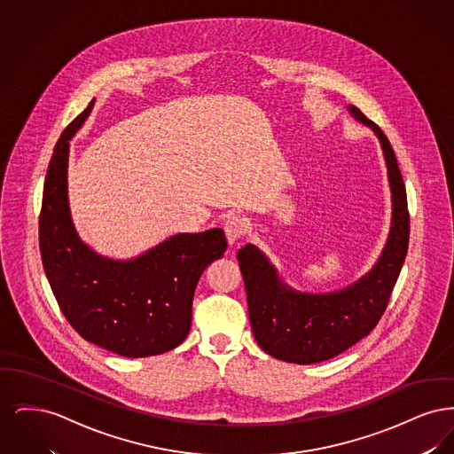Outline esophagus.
<instances>
[{"label":"esophagus","instance_id":"34e87169","mask_svg":"<svg viewBox=\"0 0 454 454\" xmlns=\"http://www.w3.org/2000/svg\"><path fill=\"white\" fill-rule=\"evenodd\" d=\"M245 231H247V223H245L243 217L235 215V216H230L226 219L224 233H226L230 245H235L238 239L245 235Z\"/></svg>","mask_w":454,"mask_h":454}]
</instances>
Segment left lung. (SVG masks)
Instances as JSON below:
<instances>
[{
    "instance_id": "8db88e82",
    "label": "left lung",
    "mask_w": 454,
    "mask_h": 454,
    "mask_svg": "<svg viewBox=\"0 0 454 454\" xmlns=\"http://www.w3.org/2000/svg\"><path fill=\"white\" fill-rule=\"evenodd\" d=\"M348 112L378 136L391 189V226L387 245L372 269L344 289L311 294L289 287L276 267L252 243L238 250L248 317L260 348L294 364L332 359L354 346L381 320L409 250L411 219L407 192L388 137L354 106Z\"/></svg>"
}]
</instances>
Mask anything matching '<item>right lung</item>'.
<instances>
[{
  "instance_id": "right-lung-1",
  "label": "right lung",
  "mask_w": 454,
  "mask_h": 454,
  "mask_svg": "<svg viewBox=\"0 0 454 454\" xmlns=\"http://www.w3.org/2000/svg\"><path fill=\"white\" fill-rule=\"evenodd\" d=\"M93 102L61 134L47 168L39 217L43 270L66 320L85 340L124 357L163 354L185 340L195 286L228 243L213 228L173 235L136 259L114 260L82 241L69 213L67 156Z\"/></svg>"
}]
</instances>
